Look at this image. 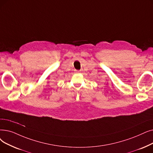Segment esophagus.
<instances>
[{
	"label": "esophagus",
	"instance_id": "34e87169",
	"mask_svg": "<svg viewBox=\"0 0 153 153\" xmlns=\"http://www.w3.org/2000/svg\"><path fill=\"white\" fill-rule=\"evenodd\" d=\"M75 72H76V73H79V72H80V71H77V70H75Z\"/></svg>",
	"mask_w": 153,
	"mask_h": 153
}]
</instances>
